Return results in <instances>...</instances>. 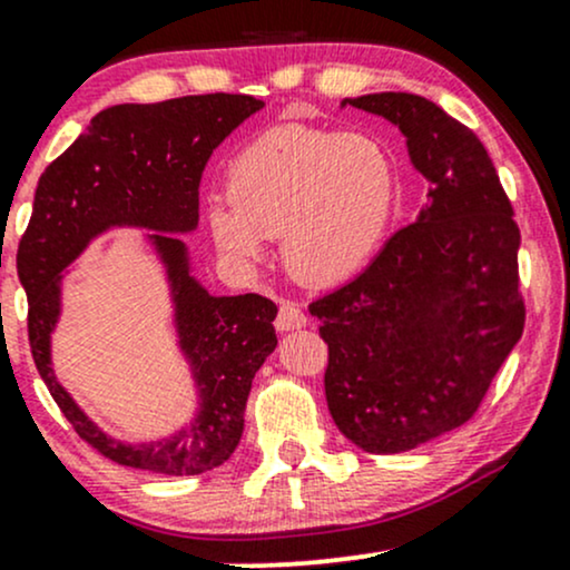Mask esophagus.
I'll return each instance as SVG.
<instances>
[{"instance_id": "esophagus-1", "label": "esophagus", "mask_w": 570, "mask_h": 570, "mask_svg": "<svg viewBox=\"0 0 570 570\" xmlns=\"http://www.w3.org/2000/svg\"><path fill=\"white\" fill-rule=\"evenodd\" d=\"M307 324V316L303 313V307L297 303H289V299H281L278 305V316H276V326L281 332H292V330H303Z\"/></svg>"}]
</instances>
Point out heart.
<instances>
[{"mask_svg": "<svg viewBox=\"0 0 570 570\" xmlns=\"http://www.w3.org/2000/svg\"><path fill=\"white\" fill-rule=\"evenodd\" d=\"M394 206V166L372 136L281 126L227 168V203L206 225L222 257L254 267L278 238L284 263L311 284L348 278L381 244Z\"/></svg>", "mask_w": 570, "mask_h": 570, "instance_id": "b5f03b06", "label": "heart"}]
</instances>
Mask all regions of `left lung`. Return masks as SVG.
Instances as JSON below:
<instances>
[{
  "instance_id": "left-lung-1",
  "label": "left lung",
  "mask_w": 570,
  "mask_h": 570,
  "mask_svg": "<svg viewBox=\"0 0 570 570\" xmlns=\"http://www.w3.org/2000/svg\"><path fill=\"white\" fill-rule=\"evenodd\" d=\"M402 130L429 203L356 278L311 303L330 345L332 421L391 455L469 421L525 326L520 227L488 149L434 101L345 98Z\"/></svg>"
}]
</instances>
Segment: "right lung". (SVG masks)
Instances as JSON below:
<instances>
[{
  "label": "right lung",
  "instance_id": "right-lung-1",
  "mask_svg": "<svg viewBox=\"0 0 570 570\" xmlns=\"http://www.w3.org/2000/svg\"><path fill=\"white\" fill-rule=\"evenodd\" d=\"M265 104L208 94L160 104H117L98 112L67 153L39 176L35 212L18 244V278L29 297L31 356L56 404L90 448L120 466L203 474L222 466L244 434L246 399L276 351L278 307L259 294L214 297L189 273L179 233L198 227V187L214 149ZM109 226H144L167 265L180 347L199 389L194 423L160 443L104 435L57 383L49 337L60 315V273Z\"/></svg>",
  "mask_w": 570,
  "mask_h": 570
}]
</instances>
